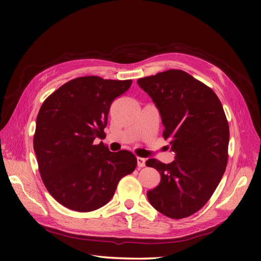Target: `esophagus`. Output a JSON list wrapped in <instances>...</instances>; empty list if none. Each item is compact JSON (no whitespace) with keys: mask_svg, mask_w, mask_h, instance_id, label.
<instances>
[{"mask_svg":"<svg viewBox=\"0 0 261 261\" xmlns=\"http://www.w3.org/2000/svg\"><path fill=\"white\" fill-rule=\"evenodd\" d=\"M136 159H137V167H138V168H144L145 165H146V160L144 159V158L137 156Z\"/></svg>","mask_w":261,"mask_h":261,"instance_id":"1","label":"esophagus"}]
</instances>
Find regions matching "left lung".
Segmentation results:
<instances>
[{
  "label": "left lung",
  "instance_id": "left-lung-1",
  "mask_svg": "<svg viewBox=\"0 0 261 261\" xmlns=\"http://www.w3.org/2000/svg\"><path fill=\"white\" fill-rule=\"evenodd\" d=\"M152 99L175 160H147L160 173V184L147 193L151 206L171 219L192 216L216 191L227 163L230 139L222 105L212 89L179 69L140 78Z\"/></svg>",
  "mask_w": 261,
  "mask_h": 261
}]
</instances>
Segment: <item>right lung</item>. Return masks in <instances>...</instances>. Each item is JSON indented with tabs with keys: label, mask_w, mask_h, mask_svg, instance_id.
Returning <instances> with one entry per match:
<instances>
[{
	"label": "right lung",
	"mask_w": 261,
	"mask_h": 261,
	"mask_svg": "<svg viewBox=\"0 0 261 261\" xmlns=\"http://www.w3.org/2000/svg\"><path fill=\"white\" fill-rule=\"evenodd\" d=\"M132 81L75 78L54 91L37 116L34 149L43 183L55 200L80 212L103 207L120 179L137 165L136 156L111 152L105 138L108 114L115 98Z\"/></svg>",
	"instance_id": "obj_1"
}]
</instances>
